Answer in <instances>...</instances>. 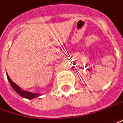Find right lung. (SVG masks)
<instances>
[{
	"mask_svg": "<svg viewBox=\"0 0 123 123\" xmlns=\"http://www.w3.org/2000/svg\"><path fill=\"white\" fill-rule=\"evenodd\" d=\"M7 79H8L9 82L10 83L11 86L12 87V88L18 93L19 95L23 97V98H28V99H32L34 98H36V97H38L40 96V94L38 93H31V92H26V91H23L21 90L20 88L18 86L13 83V81L10 79V78L9 77L8 75H7Z\"/></svg>",
	"mask_w": 123,
	"mask_h": 123,
	"instance_id": "add662e5",
	"label": "right lung"
}]
</instances>
